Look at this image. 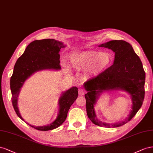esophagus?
Masks as SVG:
<instances>
[{
    "instance_id": "1",
    "label": "esophagus",
    "mask_w": 153,
    "mask_h": 153,
    "mask_svg": "<svg viewBox=\"0 0 153 153\" xmlns=\"http://www.w3.org/2000/svg\"><path fill=\"white\" fill-rule=\"evenodd\" d=\"M78 93H79V95H83L85 94V91L82 89H79L78 90Z\"/></svg>"
}]
</instances>
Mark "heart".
I'll use <instances>...</instances> for the list:
<instances>
[{
    "label": "heart",
    "instance_id": "heart-1",
    "mask_svg": "<svg viewBox=\"0 0 153 153\" xmlns=\"http://www.w3.org/2000/svg\"><path fill=\"white\" fill-rule=\"evenodd\" d=\"M69 66L62 63V68L66 74H71V68L75 71H85L87 77L97 75L110 66L111 62V55L106 52H99L94 51H76L70 53Z\"/></svg>",
    "mask_w": 153,
    "mask_h": 153
}]
</instances>
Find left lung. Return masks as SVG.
Wrapping results in <instances>:
<instances>
[{
    "instance_id": "1",
    "label": "left lung",
    "mask_w": 153,
    "mask_h": 153,
    "mask_svg": "<svg viewBox=\"0 0 153 153\" xmlns=\"http://www.w3.org/2000/svg\"><path fill=\"white\" fill-rule=\"evenodd\" d=\"M99 47L108 48L115 52L114 62L105 71L84 83V88L88 91L85 95L86 113L95 125L106 128L119 127L131 119L142 105L145 95L146 73L140 59L129 43L124 40H111ZM114 90L123 91L130 95L132 110L124 121L116 123L102 122L96 115L95 104L102 93Z\"/></svg>"
}]
</instances>
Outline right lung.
Wrapping results in <instances>:
<instances>
[{"label": "right lung", "mask_w": 153, "mask_h": 153, "mask_svg": "<svg viewBox=\"0 0 153 153\" xmlns=\"http://www.w3.org/2000/svg\"><path fill=\"white\" fill-rule=\"evenodd\" d=\"M63 47H66V45L54 39L34 40L30 43L23 54L17 59L11 77V100L16 115L26 124L39 131L54 129L64 123L70 108L78 96L77 87L73 86L62 92L58 99L59 110L57 117L51 124L43 126L30 124L21 116L18 107L20 91L25 81L34 73L45 70L55 71L61 70L59 51Z\"/></svg>", "instance_id": "1"}]
</instances>
